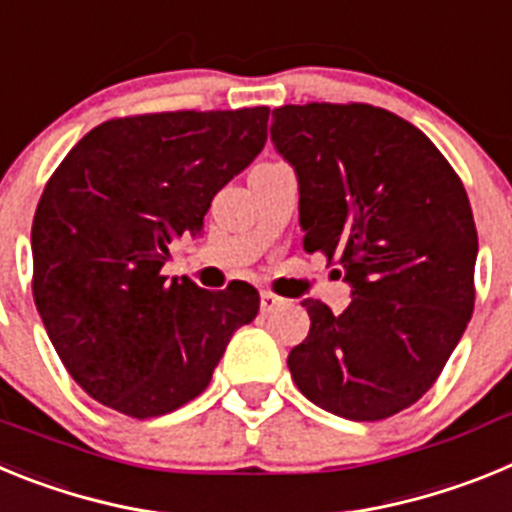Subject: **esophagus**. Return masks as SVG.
I'll use <instances>...</instances> for the list:
<instances>
[{
    "label": "esophagus",
    "instance_id": "esophagus-1",
    "mask_svg": "<svg viewBox=\"0 0 512 512\" xmlns=\"http://www.w3.org/2000/svg\"><path fill=\"white\" fill-rule=\"evenodd\" d=\"M284 305H287L284 297L274 295V292H261V312H274Z\"/></svg>",
    "mask_w": 512,
    "mask_h": 512
}]
</instances>
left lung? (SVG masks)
Returning a JSON list of instances; mask_svg holds the SVG:
<instances>
[{"label": "left lung", "mask_w": 512, "mask_h": 512, "mask_svg": "<svg viewBox=\"0 0 512 512\" xmlns=\"http://www.w3.org/2000/svg\"><path fill=\"white\" fill-rule=\"evenodd\" d=\"M271 140L300 182L302 246L351 284L341 315L302 302L310 333L289 372L328 413L390 418L431 390L472 318L467 189L415 125L372 104H284Z\"/></svg>", "instance_id": "1"}]
</instances>
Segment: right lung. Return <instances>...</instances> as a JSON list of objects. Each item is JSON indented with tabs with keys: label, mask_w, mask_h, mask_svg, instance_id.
I'll return each instance as SVG.
<instances>
[{
	"label": "right lung",
	"mask_w": 512,
	"mask_h": 512,
	"mask_svg": "<svg viewBox=\"0 0 512 512\" xmlns=\"http://www.w3.org/2000/svg\"><path fill=\"white\" fill-rule=\"evenodd\" d=\"M269 107L115 117L63 158L33 220V297L81 390L130 418L205 392L259 292L166 282L169 243L202 230L210 202L266 143Z\"/></svg>",
	"instance_id": "add662e5"
}]
</instances>
